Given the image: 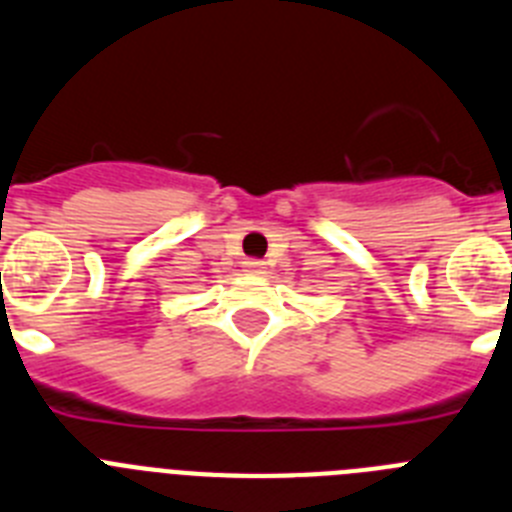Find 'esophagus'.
Returning a JSON list of instances; mask_svg holds the SVG:
<instances>
[{"mask_svg": "<svg viewBox=\"0 0 512 512\" xmlns=\"http://www.w3.org/2000/svg\"><path fill=\"white\" fill-rule=\"evenodd\" d=\"M243 266H246L248 271H259L261 266H264V261H259V259H248V261H243Z\"/></svg>", "mask_w": 512, "mask_h": 512, "instance_id": "esophagus-1", "label": "esophagus"}]
</instances>
